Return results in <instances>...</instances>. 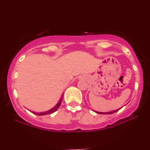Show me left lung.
I'll list each match as a JSON object with an SVG mask.
<instances>
[{
    "instance_id": "obj_1",
    "label": "left lung",
    "mask_w": 150,
    "mask_h": 150,
    "mask_svg": "<svg viewBox=\"0 0 150 150\" xmlns=\"http://www.w3.org/2000/svg\"><path fill=\"white\" fill-rule=\"evenodd\" d=\"M120 109H121V108H118V109H117V110H112V111H110V112H98V111H95V112H97V113H100V114H111V113H113V112H115L117 111H118V110Z\"/></svg>"
}]
</instances>
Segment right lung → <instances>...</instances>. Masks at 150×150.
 Listing matches in <instances>:
<instances>
[{
	"mask_svg": "<svg viewBox=\"0 0 150 150\" xmlns=\"http://www.w3.org/2000/svg\"><path fill=\"white\" fill-rule=\"evenodd\" d=\"M62 99H63V98L61 97V99L59 100L58 103H57V104H56V105H55V106H54V107L52 108H51V109H50V110H47V111L41 112H34V111H32V112H33V113L37 115H48V114L52 113V112H54L56 111V110L59 108V106H60L61 103V101H62ZM30 112H31V111H30Z\"/></svg>",
	"mask_w": 150,
	"mask_h": 150,
	"instance_id": "add662e5",
	"label": "right lung"
}]
</instances>
